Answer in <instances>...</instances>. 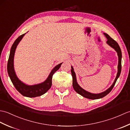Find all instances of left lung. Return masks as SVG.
<instances>
[{
	"label": "left lung",
	"mask_w": 130,
	"mask_h": 130,
	"mask_svg": "<svg viewBox=\"0 0 130 130\" xmlns=\"http://www.w3.org/2000/svg\"><path fill=\"white\" fill-rule=\"evenodd\" d=\"M103 34L104 35V36H106V37L107 39V43L109 46H111L112 48L115 49V50L117 52L118 57V67H117L118 71H117V75L113 83L112 84L111 86L108 89H107L106 90H105L104 92H103L101 93H97V94L90 93L89 92H88V91L84 90V89H83V88L78 84V82L76 81V77L75 73L74 72V69L72 66H71V75H72V76H73V87L74 89L75 90V91L76 93L79 94L80 95L84 96L85 98L90 99H100L107 95L108 94L111 92L112 89H113V87L115 86L116 82L117 79L119 78L121 74V59H122V52H121V50L120 46L118 45V44L117 43L116 41H115L113 39H112V38L110 37L107 34H105V33H104Z\"/></svg>",
	"instance_id": "1"
}]
</instances>
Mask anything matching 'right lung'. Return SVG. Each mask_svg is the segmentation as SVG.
I'll return each mask as SVG.
<instances>
[{
    "label": "right lung",
    "mask_w": 130,
    "mask_h": 130,
    "mask_svg": "<svg viewBox=\"0 0 130 130\" xmlns=\"http://www.w3.org/2000/svg\"><path fill=\"white\" fill-rule=\"evenodd\" d=\"M26 34L21 35L17 38L11 47L9 59L8 61L7 71L11 81L15 89L24 96L34 98L44 94L50 89L52 85V75L60 68L62 62L57 65L54 69H52L47 78L41 83L29 85L21 81L17 76L14 68V57L17 47Z\"/></svg>",
    "instance_id": "right-lung-1"
}]
</instances>
